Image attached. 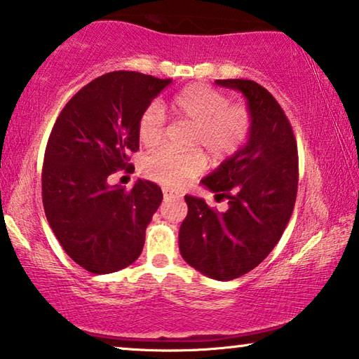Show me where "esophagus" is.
<instances>
[{
	"instance_id": "obj_1",
	"label": "esophagus",
	"mask_w": 359,
	"mask_h": 359,
	"mask_svg": "<svg viewBox=\"0 0 359 359\" xmlns=\"http://www.w3.org/2000/svg\"><path fill=\"white\" fill-rule=\"evenodd\" d=\"M163 196H164V200H170V198H180L179 194H174V191H170L168 189L163 190Z\"/></svg>"
}]
</instances>
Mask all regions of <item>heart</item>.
Wrapping results in <instances>:
<instances>
[{
    "label": "heart",
    "instance_id": "1",
    "mask_svg": "<svg viewBox=\"0 0 359 359\" xmlns=\"http://www.w3.org/2000/svg\"><path fill=\"white\" fill-rule=\"evenodd\" d=\"M174 114L194 126L190 148H200L216 161H222L247 142L251 130V116L242 104H229L226 95L206 85L195 83L175 95ZM165 116L159 101H153L138 121V137L145 147H156L164 138ZM205 168L201 153H175L159 149L143 159L142 169L148 179L179 189L196 177Z\"/></svg>",
    "mask_w": 359,
    "mask_h": 359
}]
</instances>
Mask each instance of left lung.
<instances>
[{"label":"left lung","instance_id":"1","mask_svg":"<svg viewBox=\"0 0 359 359\" xmlns=\"http://www.w3.org/2000/svg\"><path fill=\"white\" fill-rule=\"evenodd\" d=\"M216 83L245 96L251 130L247 143L201 180L216 198H227V211L185 195L179 248L201 274L232 280L255 269L285 231L297 200L298 151L285 112L264 87L243 79Z\"/></svg>","mask_w":359,"mask_h":359}]
</instances>
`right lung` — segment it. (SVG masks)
Masks as SVG:
<instances>
[{
	"instance_id": "1",
	"label": "right lung",
	"mask_w": 359,
	"mask_h": 359,
	"mask_svg": "<svg viewBox=\"0 0 359 359\" xmlns=\"http://www.w3.org/2000/svg\"><path fill=\"white\" fill-rule=\"evenodd\" d=\"M170 82L104 74L69 100L48 138L41 172L48 224L72 261L92 274L124 269L145 245L161 189L138 179L126 190L108 180L116 170H133L128 154L140 147L138 121Z\"/></svg>"
}]
</instances>
